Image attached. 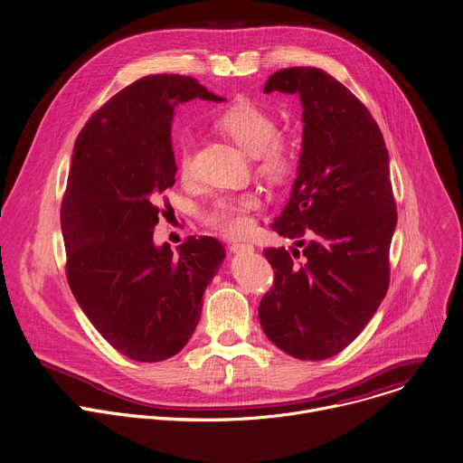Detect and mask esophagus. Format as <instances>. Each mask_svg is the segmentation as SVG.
Returning a JSON list of instances; mask_svg holds the SVG:
<instances>
[{
	"mask_svg": "<svg viewBox=\"0 0 463 463\" xmlns=\"http://www.w3.org/2000/svg\"><path fill=\"white\" fill-rule=\"evenodd\" d=\"M231 250L240 254V252H252L254 247L250 243H231Z\"/></svg>",
	"mask_w": 463,
	"mask_h": 463,
	"instance_id": "34e87169",
	"label": "esophagus"
}]
</instances>
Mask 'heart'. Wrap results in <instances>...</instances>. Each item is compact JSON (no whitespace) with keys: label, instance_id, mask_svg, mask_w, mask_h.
<instances>
[{"label":"heart","instance_id":"obj_1","mask_svg":"<svg viewBox=\"0 0 463 463\" xmlns=\"http://www.w3.org/2000/svg\"><path fill=\"white\" fill-rule=\"evenodd\" d=\"M216 127L225 132L240 148L254 154L258 175L270 182H285L294 169V146L278 134V123L270 112L250 103L240 101L225 109L216 119ZM176 164L182 176H189L193 169V148L187 141L176 145ZM258 209L254 194L222 196L203 209L202 220L207 227L225 234L241 236L250 225V214Z\"/></svg>","mask_w":463,"mask_h":463}]
</instances>
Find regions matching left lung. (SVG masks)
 Returning <instances> with one entry per match:
<instances>
[{"label":"left lung","instance_id":"8db88e82","mask_svg":"<svg viewBox=\"0 0 463 463\" xmlns=\"http://www.w3.org/2000/svg\"><path fill=\"white\" fill-rule=\"evenodd\" d=\"M272 90L303 107L298 178L272 229L305 249L301 261L298 249L263 250L274 283L258 318L283 353L317 362L342 353L387 294L398 220L389 154L369 109L326 71H278L263 87Z\"/></svg>","mask_w":463,"mask_h":463}]
</instances>
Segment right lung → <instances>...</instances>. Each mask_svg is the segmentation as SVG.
Here are the masks:
<instances>
[{"mask_svg":"<svg viewBox=\"0 0 463 463\" xmlns=\"http://www.w3.org/2000/svg\"><path fill=\"white\" fill-rule=\"evenodd\" d=\"M194 98L223 99L191 76H143L99 107L74 143L61 202L67 281L98 333L136 362L185 347L225 258L211 236H189L178 256L152 241L176 176L173 114Z\"/></svg>","mask_w":463,"mask_h":463,"instance_id":"obj_1","label":"right lung"}]
</instances>
